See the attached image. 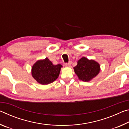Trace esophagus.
Returning <instances> with one entry per match:
<instances>
[{
    "label": "esophagus",
    "instance_id": "34e87169",
    "mask_svg": "<svg viewBox=\"0 0 129 129\" xmlns=\"http://www.w3.org/2000/svg\"><path fill=\"white\" fill-rule=\"evenodd\" d=\"M72 64V62L71 61H69L68 63H65V67H70Z\"/></svg>",
    "mask_w": 129,
    "mask_h": 129
}]
</instances>
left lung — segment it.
<instances>
[{
    "label": "left lung",
    "instance_id": "left-lung-1",
    "mask_svg": "<svg viewBox=\"0 0 129 129\" xmlns=\"http://www.w3.org/2000/svg\"><path fill=\"white\" fill-rule=\"evenodd\" d=\"M79 80L88 82L95 77L100 71V65L93 60H88L83 57L77 61V65L73 68Z\"/></svg>",
    "mask_w": 129,
    "mask_h": 129
}]
</instances>
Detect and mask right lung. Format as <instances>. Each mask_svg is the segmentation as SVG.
Instances as JSON below:
<instances>
[{
	"label": "right lung",
	"instance_id": "1",
	"mask_svg": "<svg viewBox=\"0 0 129 129\" xmlns=\"http://www.w3.org/2000/svg\"><path fill=\"white\" fill-rule=\"evenodd\" d=\"M61 64L54 65L47 57L37 61L32 67V75L37 82L42 85L53 82L60 73Z\"/></svg>",
	"mask_w": 129,
	"mask_h": 129
}]
</instances>
